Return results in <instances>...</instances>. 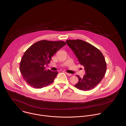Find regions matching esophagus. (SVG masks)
Masks as SVG:
<instances>
[{
  "mask_svg": "<svg viewBox=\"0 0 126 126\" xmlns=\"http://www.w3.org/2000/svg\"><path fill=\"white\" fill-rule=\"evenodd\" d=\"M66 74L67 75L69 76H71V75H72V74H70V73H66Z\"/></svg>",
  "mask_w": 126,
  "mask_h": 126,
  "instance_id": "1",
  "label": "esophagus"
}]
</instances>
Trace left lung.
<instances>
[{
  "instance_id": "8db88e82",
  "label": "left lung",
  "mask_w": 126,
  "mask_h": 126,
  "mask_svg": "<svg viewBox=\"0 0 126 126\" xmlns=\"http://www.w3.org/2000/svg\"><path fill=\"white\" fill-rule=\"evenodd\" d=\"M67 44L77 58L79 63L84 67L86 74L81 78L75 86L83 91L93 89L103 78L107 65L102 52L96 47L82 40H67Z\"/></svg>"
}]
</instances>
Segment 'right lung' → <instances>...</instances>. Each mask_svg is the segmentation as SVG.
<instances>
[{
    "label": "right lung",
    "instance_id": "right-lung-1",
    "mask_svg": "<svg viewBox=\"0 0 126 126\" xmlns=\"http://www.w3.org/2000/svg\"><path fill=\"white\" fill-rule=\"evenodd\" d=\"M66 42L41 40L35 43L25 52L20 63V71L26 82L35 88H42L53 83L58 72L46 70L45 65Z\"/></svg>",
    "mask_w": 126,
    "mask_h": 126
}]
</instances>
